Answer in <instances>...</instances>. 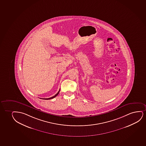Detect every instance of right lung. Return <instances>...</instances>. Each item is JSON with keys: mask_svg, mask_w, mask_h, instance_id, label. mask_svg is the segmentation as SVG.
Here are the masks:
<instances>
[{"mask_svg": "<svg viewBox=\"0 0 146 146\" xmlns=\"http://www.w3.org/2000/svg\"><path fill=\"white\" fill-rule=\"evenodd\" d=\"M60 89L59 90V91H58V92L57 93V94H56L55 96H53V97H51V98H43V99H44V100H49V99H53V98H55V97H56L58 95V94H59V92H60Z\"/></svg>", "mask_w": 146, "mask_h": 146, "instance_id": "obj_1", "label": "right lung"}]
</instances>
